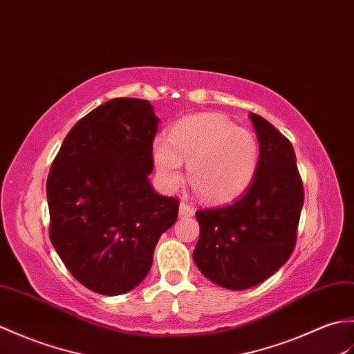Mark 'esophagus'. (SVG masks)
Returning a JSON list of instances; mask_svg holds the SVG:
<instances>
[{
	"mask_svg": "<svg viewBox=\"0 0 354 354\" xmlns=\"http://www.w3.org/2000/svg\"><path fill=\"white\" fill-rule=\"evenodd\" d=\"M194 215V209L189 206V204L182 201L180 203V207H178V216L180 218H186V216H192Z\"/></svg>",
	"mask_w": 354,
	"mask_h": 354,
	"instance_id": "obj_1",
	"label": "esophagus"
}]
</instances>
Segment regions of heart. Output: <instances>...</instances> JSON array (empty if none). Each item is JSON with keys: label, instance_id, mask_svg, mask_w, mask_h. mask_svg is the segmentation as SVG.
I'll return each mask as SVG.
<instances>
[{"label": "heart", "instance_id": "1", "mask_svg": "<svg viewBox=\"0 0 354 354\" xmlns=\"http://www.w3.org/2000/svg\"><path fill=\"white\" fill-rule=\"evenodd\" d=\"M153 159L160 183L174 189L187 180L207 203L232 201L253 182L259 163V142L247 129L236 127L219 113L186 116L172 125L169 138L157 136Z\"/></svg>", "mask_w": 354, "mask_h": 354}]
</instances>
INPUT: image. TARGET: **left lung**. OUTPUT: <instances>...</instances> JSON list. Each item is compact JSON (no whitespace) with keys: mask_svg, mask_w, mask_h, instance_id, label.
I'll use <instances>...</instances> for the list:
<instances>
[{"mask_svg":"<svg viewBox=\"0 0 354 354\" xmlns=\"http://www.w3.org/2000/svg\"><path fill=\"white\" fill-rule=\"evenodd\" d=\"M259 163L248 191L230 204L197 210L194 262L214 283L242 290L271 277L292 254L304 191L292 144L262 116L250 113Z\"/></svg>","mask_w":354,"mask_h":354,"instance_id":"1","label":"left lung"}]
</instances>
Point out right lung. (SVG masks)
Segmentation results:
<instances>
[{
  "mask_svg": "<svg viewBox=\"0 0 354 354\" xmlns=\"http://www.w3.org/2000/svg\"><path fill=\"white\" fill-rule=\"evenodd\" d=\"M157 124L148 101L113 98L71 129L53 160L50 239L74 279L97 294L138 286L160 234L177 221L178 200L148 178Z\"/></svg>",
  "mask_w": 354,
  "mask_h": 354,
  "instance_id": "add662e5",
  "label": "right lung"
}]
</instances>
